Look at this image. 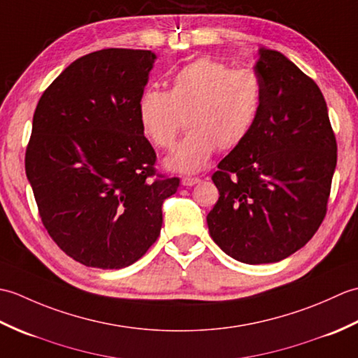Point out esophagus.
Returning <instances> with one entry per match:
<instances>
[{"label":"esophagus","instance_id":"1","mask_svg":"<svg viewBox=\"0 0 358 358\" xmlns=\"http://www.w3.org/2000/svg\"><path fill=\"white\" fill-rule=\"evenodd\" d=\"M200 178H192V177H186V178H183L181 180V185L183 186H195V185H199L200 183Z\"/></svg>","mask_w":358,"mask_h":358}]
</instances>
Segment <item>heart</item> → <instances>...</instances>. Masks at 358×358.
Segmentation results:
<instances>
[{"label": "heart", "mask_w": 358, "mask_h": 358, "mask_svg": "<svg viewBox=\"0 0 358 358\" xmlns=\"http://www.w3.org/2000/svg\"><path fill=\"white\" fill-rule=\"evenodd\" d=\"M262 101L263 86L257 73L199 58L171 75L169 90H144L138 118L148 138L157 148L169 149L186 115L189 132L164 164L172 172L195 173L208 164L217 146L229 150L246 140Z\"/></svg>", "instance_id": "1"}]
</instances>
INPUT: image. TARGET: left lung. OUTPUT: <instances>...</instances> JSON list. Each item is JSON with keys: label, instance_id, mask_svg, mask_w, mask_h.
I'll list each match as a JSON object with an SVG mask.
<instances>
[{"label": "left lung", "instance_id": "1", "mask_svg": "<svg viewBox=\"0 0 358 358\" xmlns=\"http://www.w3.org/2000/svg\"><path fill=\"white\" fill-rule=\"evenodd\" d=\"M262 109L212 175L206 220L223 252L246 264L285 260L314 237L328 204L337 143L322 90L277 50L258 49Z\"/></svg>", "mask_w": 358, "mask_h": 358}]
</instances>
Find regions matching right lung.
<instances>
[{
  "mask_svg": "<svg viewBox=\"0 0 358 358\" xmlns=\"http://www.w3.org/2000/svg\"><path fill=\"white\" fill-rule=\"evenodd\" d=\"M157 55L103 49L75 59L38 101L26 175L43 224L89 268L121 269L158 238L180 180L155 175L138 100Z\"/></svg>",
  "mask_w": 358,
  "mask_h": 358,
  "instance_id": "1",
  "label": "right lung"
}]
</instances>
